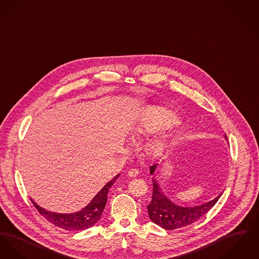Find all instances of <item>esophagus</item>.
Listing matches in <instances>:
<instances>
[{"label":"esophagus","instance_id":"34e87169","mask_svg":"<svg viewBox=\"0 0 259 259\" xmlns=\"http://www.w3.org/2000/svg\"><path fill=\"white\" fill-rule=\"evenodd\" d=\"M138 174H139V170L136 168H132L131 170H128V172H127V176L131 177V178L136 177Z\"/></svg>","mask_w":259,"mask_h":259}]
</instances>
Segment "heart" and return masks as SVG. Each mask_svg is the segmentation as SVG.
I'll return each mask as SVG.
<instances>
[{
    "instance_id": "obj_1",
    "label": "heart",
    "mask_w": 259,
    "mask_h": 259,
    "mask_svg": "<svg viewBox=\"0 0 259 259\" xmlns=\"http://www.w3.org/2000/svg\"><path fill=\"white\" fill-rule=\"evenodd\" d=\"M177 122L175 115L166 109L146 110L139 115L135 131L139 134H147L155 132L160 127L171 125ZM166 148V142L162 139H154L148 142L146 145L147 154L153 158L160 156Z\"/></svg>"
}]
</instances>
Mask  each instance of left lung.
Masks as SVG:
<instances>
[{"mask_svg":"<svg viewBox=\"0 0 259 259\" xmlns=\"http://www.w3.org/2000/svg\"><path fill=\"white\" fill-rule=\"evenodd\" d=\"M225 139L227 136L225 135ZM157 168V164L150 167V173L153 174ZM153 181V195L152 201L147 206L150 220L156 225L161 226L166 230H174L192 225L194 222L202 218L204 214L210 211L217 201L220 199L222 193L214 199L204 203L202 205L194 207H181L170 201L163 194L158 187V182L154 178Z\"/></svg>","mask_w":259,"mask_h":259,"instance_id":"obj_1","label":"left lung"}]
</instances>
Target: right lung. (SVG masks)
Wrapping results in <instances>:
<instances>
[{
    "mask_svg": "<svg viewBox=\"0 0 259 259\" xmlns=\"http://www.w3.org/2000/svg\"><path fill=\"white\" fill-rule=\"evenodd\" d=\"M120 175L115 176L112 180L109 181L96 196L91 200V202L76 213L72 214H57L49 211H46L44 208L39 207L34 200L31 199L34 207L38 213L45 218L49 223L56 225L60 228H63L68 231H79L90 228L91 226L96 225L101 219V214L107 201V193L109 189L112 187L115 181L118 179Z\"/></svg>",
    "mask_w": 259,
    "mask_h": 259,
    "instance_id": "obj_1",
    "label": "right lung"
}]
</instances>
